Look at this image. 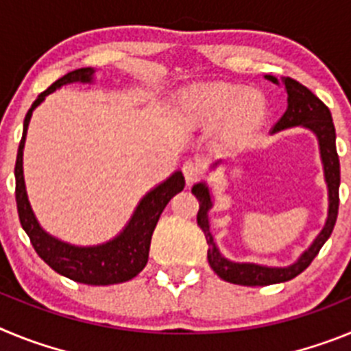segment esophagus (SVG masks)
Listing matches in <instances>:
<instances>
[{
  "label": "esophagus",
  "mask_w": 351,
  "mask_h": 351,
  "mask_svg": "<svg viewBox=\"0 0 351 351\" xmlns=\"http://www.w3.org/2000/svg\"><path fill=\"white\" fill-rule=\"evenodd\" d=\"M182 173H184V179L188 184H193V182H197L198 179L202 178V167H200V163L198 161H186L184 165H182Z\"/></svg>",
  "instance_id": "obj_1"
}]
</instances>
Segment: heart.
Instances as JSON below:
<instances>
[{
    "mask_svg": "<svg viewBox=\"0 0 351 351\" xmlns=\"http://www.w3.org/2000/svg\"><path fill=\"white\" fill-rule=\"evenodd\" d=\"M173 116L186 130H214L213 147L218 153H232L244 147L262 128L267 101L262 93L241 84H198L179 93Z\"/></svg>",
    "mask_w": 351,
    "mask_h": 351,
    "instance_id": "b5f03b06",
    "label": "heart"
}]
</instances>
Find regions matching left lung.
<instances>
[{"instance_id":"left-lung-1","label":"left lung","mask_w":351,"mask_h":351,"mask_svg":"<svg viewBox=\"0 0 351 351\" xmlns=\"http://www.w3.org/2000/svg\"><path fill=\"white\" fill-rule=\"evenodd\" d=\"M265 79H269L274 84H280L278 79L272 75H265ZM283 84L288 93V107L283 116H281V119L274 125L272 133H278L287 128H293V126H302V128L311 130L316 135L318 145H320L325 182H327L328 190L327 221H325L320 234L316 235L311 246L304 251L295 263H291L288 267H267V265H258V263L230 262V260H226L219 253V250L214 244L213 234H210L209 216H207V213L213 207V197H210L209 188H207L206 182L195 184L191 188V193L197 197L198 206H200L197 214V223L202 228L204 235H206L207 246H209L207 247V260H209L210 269L221 280L234 285H243V287H267V285L285 283V281L293 280L304 269H308L309 263L315 260V256L318 255V251L325 244V241L332 234L334 225H336L337 219V209H339V156H337L336 151V128H334L330 110H328L327 105L318 96L313 95L306 86H302L297 80L290 79V77H285Z\"/></svg>"}]
</instances>
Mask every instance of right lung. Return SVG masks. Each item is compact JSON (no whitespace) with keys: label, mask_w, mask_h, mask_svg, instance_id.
<instances>
[{"label":"right lung","mask_w":351,"mask_h":351,"mask_svg":"<svg viewBox=\"0 0 351 351\" xmlns=\"http://www.w3.org/2000/svg\"><path fill=\"white\" fill-rule=\"evenodd\" d=\"M95 70L93 68H79L61 79L56 80L51 88L38 95L31 108L24 117L23 138L19 144L17 161H15V200H17V213L24 232L29 237L31 244L38 253L40 258L54 269L58 274L77 283L93 285V287H105V285L125 283L132 280L145 267L149 258V246L151 237L156 228L161 213L165 209L170 198L176 197L184 188V178L181 172H173L167 181L158 184L154 190L149 191L133 213L132 219L117 237L100 246H73L52 237L36 221L35 214L31 210L27 200L26 184H24L23 172V151L26 142L27 126H29L31 114L45 100V96L60 89L64 84L73 82H93Z\"/></svg>","instance_id":"right-lung-1"}]
</instances>
